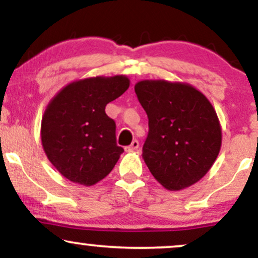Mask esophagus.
<instances>
[{
  "label": "esophagus",
  "instance_id": "34e87169",
  "mask_svg": "<svg viewBox=\"0 0 258 258\" xmlns=\"http://www.w3.org/2000/svg\"><path fill=\"white\" fill-rule=\"evenodd\" d=\"M138 148H139V142L137 141V139H135V141H133L128 147H126L125 149H126V152H135V150H137Z\"/></svg>",
  "mask_w": 258,
  "mask_h": 258
}]
</instances>
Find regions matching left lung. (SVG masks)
<instances>
[{
	"label": "left lung",
	"instance_id": "1",
	"mask_svg": "<svg viewBox=\"0 0 258 258\" xmlns=\"http://www.w3.org/2000/svg\"><path fill=\"white\" fill-rule=\"evenodd\" d=\"M135 91L149 120L142 156L154 178L168 190L193 185L209 172L221 149L214 106L182 82L143 80Z\"/></svg>",
	"mask_w": 258,
	"mask_h": 258
}]
</instances>
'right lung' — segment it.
<instances>
[{
  "instance_id": "right-lung-1",
  "label": "right lung",
  "mask_w": 258,
  "mask_h": 258,
  "mask_svg": "<svg viewBox=\"0 0 258 258\" xmlns=\"http://www.w3.org/2000/svg\"><path fill=\"white\" fill-rule=\"evenodd\" d=\"M128 87L123 75L84 79L65 86L47 105L41 141L65 178L88 186L111 172L123 149L116 144V125L105 106Z\"/></svg>"
}]
</instances>
